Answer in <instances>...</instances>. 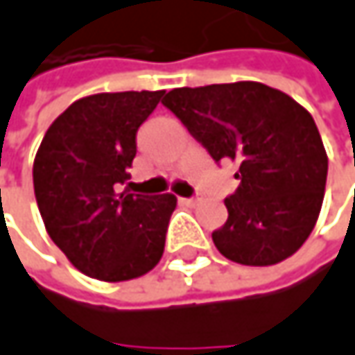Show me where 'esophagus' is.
<instances>
[{
  "label": "esophagus",
  "instance_id": "34e87169",
  "mask_svg": "<svg viewBox=\"0 0 355 355\" xmlns=\"http://www.w3.org/2000/svg\"><path fill=\"white\" fill-rule=\"evenodd\" d=\"M199 201H201V197H199V195H197V197H193V199H180V203H182V205H189V207L197 205Z\"/></svg>",
  "mask_w": 355,
  "mask_h": 355
}]
</instances>
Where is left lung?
I'll return each instance as SVG.
<instances>
[{
	"mask_svg": "<svg viewBox=\"0 0 355 355\" xmlns=\"http://www.w3.org/2000/svg\"><path fill=\"white\" fill-rule=\"evenodd\" d=\"M162 103L209 150L240 164V187L213 232L232 262L272 266L311 236L323 205L327 152L315 119L291 95L264 83L180 87Z\"/></svg>",
	"mask_w": 355,
	"mask_h": 355,
	"instance_id": "1",
	"label": "left lung"
}]
</instances>
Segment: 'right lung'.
Listing matches in <instances>:
<instances>
[{"label": "right lung", "instance_id": "add662e5", "mask_svg": "<svg viewBox=\"0 0 355 355\" xmlns=\"http://www.w3.org/2000/svg\"><path fill=\"white\" fill-rule=\"evenodd\" d=\"M164 91L95 93L60 113L34 158V195L50 240L83 274L123 282L162 258L177 207L171 193L121 191L136 156V132Z\"/></svg>", "mask_w": 355, "mask_h": 355}]
</instances>
